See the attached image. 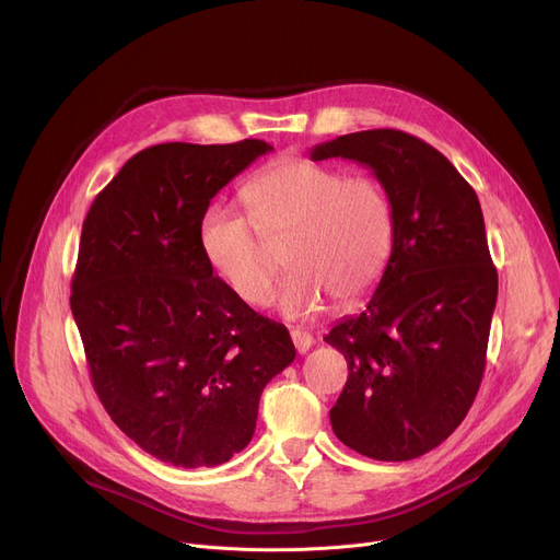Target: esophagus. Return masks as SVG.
Wrapping results in <instances>:
<instances>
[{
    "label": "esophagus",
    "mask_w": 560,
    "mask_h": 560,
    "mask_svg": "<svg viewBox=\"0 0 560 560\" xmlns=\"http://www.w3.org/2000/svg\"><path fill=\"white\" fill-rule=\"evenodd\" d=\"M290 338H292V342H294V349L300 351V353H306V351L313 347V342H315L311 332L300 330V328H292V330H290Z\"/></svg>",
    "instance_id": "1"
}]
</instances>
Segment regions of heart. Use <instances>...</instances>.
<instances>
[{
    "instance_id": "b5f03b06",
    "label": "heart",
    "mask_w": 560,
    "mask_h": 560,
    "mask_svg": "<svg viewBox=\"0 0 560 560\" xmlns=\"http://www.w3.org/2000/svg\"><path fill=\"white\" fill-rule=\"evenodd\" d=\"M241 200L247 218L213 207L200 225L209 268L241 302H270L279 260L266 240L288 238L292 272L279 292L288 317L319 313L328 292L353 302L381 281L394 243V211L378 179L283 158L247 179Z\"/></svg>"
}]
</instances>
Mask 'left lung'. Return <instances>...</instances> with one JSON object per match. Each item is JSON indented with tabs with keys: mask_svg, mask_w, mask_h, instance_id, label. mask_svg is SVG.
I'll use <instances>...</instances> for the list:
<instances>
[{
	"mask_svg": "<svg viewBox=\"0 0 560 560\" xmlns=\"http://www.w3.org/2000/svg\"><path fill=\"white\" fill-rule=\"evenodd\" d=\"M353 160L394 211L392 254L360 315L326 335L349 364L330 409L335 436L378 462H407L448 439L477 396L498 270L472 186L436 148L400 130L317 143L313 162Z\"/></svg>",
	"mask_w": 560,
	"mask_h": 560,
	"instance_id": "left-lung-1",
	"label": "left lung"
}]
</instances>
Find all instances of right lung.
<instances>
[{"instance_id":"add662e5","label":"right lung","mask_w":560,"mask_h":560,"mask_svg":"<svg viewBox=\"0 0 560 560\" xmlns=\"http://www.w3.org/2000/svg\"><path fill=\"white\" fill-rule=\"evenodd\" d=\"M270 151L260 139L151 145L83 222L71 313L94 389L126 436L171 466L241 453L260 394L294 360L288 328L232 294L200 247L211 198Z\"/></svg>"}]
</instances>
